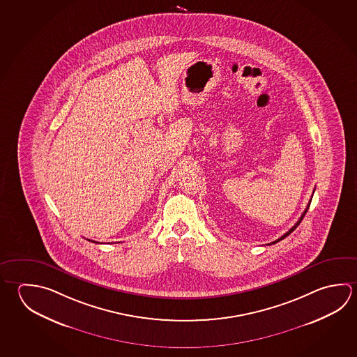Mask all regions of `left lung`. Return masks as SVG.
Wrapping results in <instances>:
<instances>
[{
	"label": "left lung",
	"instance_id": "obj_1",
	"mask_svg": "<svg viewBox=\"0 0 357 357\" xmlns=\"http://www.w3.org/2000/svg\"><path fill=\"white\" fill-rule=\"evenodd\" d=\"M313 192H314V190H313ZM310 204H311V200H310V203H308V206H307L306 209H305V212L302 213V215H301V218L298 219V222H297V223H296V225H294V227H292V228H291V229H289V231H286V233H284V234H283V236H282L281 238H278V239H277V241H275V242H272V243H269V244L277 243V242H280V241H282V239H283V238H286V237H287V236H289V234H291V233H292V231H294V229H296V228H297V227H298V225H300L301 220H302V219H303V217H305V214H306L307 209H308V206H310ZM269 244H268V245H269Z\"/></svg>",
	"mask_w": 357,
	"mask_h": 357
}]
</instances>
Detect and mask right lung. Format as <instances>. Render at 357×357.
Masks as SVG:
<instances>
[{
    "mask_svg": "<svg viewBox=\"0 0 357 357\" xmlns=\"http://www.w3.org/2000/svg\"><path fill=\"white\" fill-rule=\"evenodd\" d=\"M93 242H94V241H93Z\"/></svg>",
    "mask_w": 357,
    "mask_h": 357,
    "instance_id": "add662e5",
    "label": "right lung"
}]
</instances>
